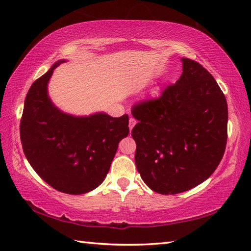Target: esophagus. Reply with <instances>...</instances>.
Instances as JSON below:
<instances>
[{"label":"esophagus","mask_w":251,"mask_h":251,"mask_svg":"<svg viewBox=\"0 0 251 251\" xmlns=\"http://www.w3.org/2000/svg\"><path fill=\"white\" fill-rule=\"evenodd\" d=\"M135 125H136V120L134 119V117H130L129 119V129L131 130L132 128H134Z\"/></svg>","instance_id":"34e87169"}]
</instances>
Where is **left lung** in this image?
<instances>
[{"label": "left lung", "instance_id": "obj_1", "mask_svg": "<svg viewBox=\"0 0 251 251\" xmlns=\"http://www.w3.org/2000/svg\"><path fill=\"white\" fill-rule=\"evenodd\" d=\"M182 74L158 98L141 101L131 136L142 180L159 194H178L204 182L220 164L227 139V103L214 76L182 58Z\"/></svg>", "mask_w": 251, "mask_h": 251}]
</instances>
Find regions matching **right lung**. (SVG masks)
<instances>
[{"label":"right lung","instance_id":"right-lung-1","mask_svg":"<svg viewBox=\"0 0 251 251\" xmlns=\"http://www.w3.org/2000/svg\"><path fill=\"white\" fill-rule=\"evenodd\" d=\"M57 61L31 85L20 121L24 153L47 184L67 194H84L102 183L119 142L128 136V115L73 116L54 105L47 84Z\"/></svg>","mask_w":251,"mask_h":251}]
</instances>
